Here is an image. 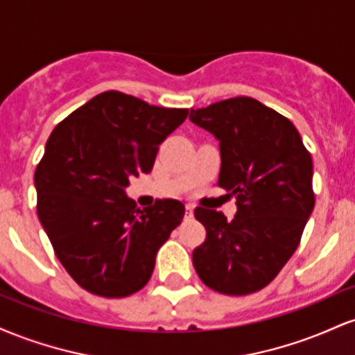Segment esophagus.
Wrapping results in <instances>:
<instances>
[{
	"instance_id": "34e87169",
	"label": "esophagus",
	"mask_w": 355,
	"mask_h": 355,
	"mask_svg": "<svg viewBox=\"0 0 355 355\" xmlns=\"http://www.w3.org/2000/svg\"><path fill=\"white\" fill-rule=\"evenodd\" d=\"M185 218H191L193 217V205H187L185 207Z\"/></svg>"
}]
</instances>
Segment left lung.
I'll return each instance as SVG.
<instances>
[{
  "mask_svg": "<svg viewBox=\"0 0 355 355\" xmlns=\"http://www.w3.org/2000/svg\"><path fill=\"white\" fill-rule=\"evenodd\" d=\"M190 120L218 140V187L237 197L232 222L222 211L195 209L207 239L193 250V267L220 294H252L299 247L315 203L311 153L288 118L250 96L191 108Z\"/></svg>",
  "mask_w": 355,
  "mask_h": 355,
  "instance_id": "left-lung-1",
  "label": "left lung"
}]
</instances>
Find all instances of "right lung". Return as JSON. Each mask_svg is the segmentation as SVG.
<instances>
[{
    "mask_svg": "<svg viewBox=\"0 0 355 355\" xmlns=\"http://www.w3.org/2000/svg\"><path fill=\"white\" fill-rule=\"evenodd\" d=\"M187 115L112 89L51 132L35 172L36 211L61 266L85 291L118 299L152 277L185 207L165 198L138 209L125 189L130 177L152 172L158 145Z\"/></svg>",
    "mask_w": 355,
    "mask_h": 355,
    "instance_id": "1",
    "label": "right lung"
}]
</instances>
